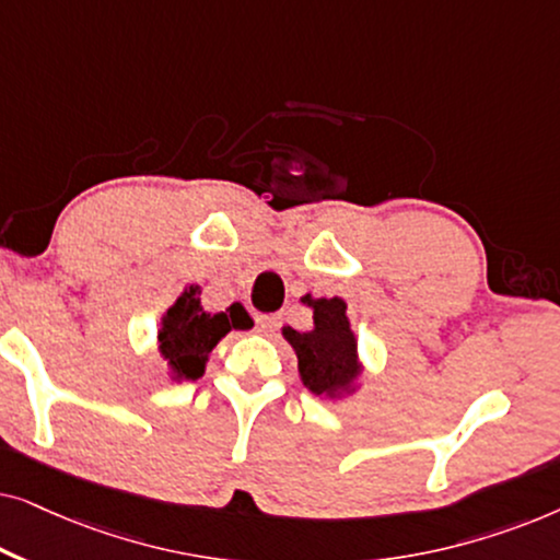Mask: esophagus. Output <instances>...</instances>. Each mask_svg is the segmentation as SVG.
Returning <instances> with one entry per match:
<instances>
[{"label": "esophagus", "mask_w": 560, "mask_h": 560, "mask_svg": "<svg viewBox=\"0 0 560 560\" xmlns=\"http://www.w3.org/2000/svg\"><path fill=\"white\" fill-rule=\"evenodd\" d=\"M280 326V316H275V313H270V316H259L257 318V331L265 334V336H272L275 331H278Z\"/></svg>", "instance_id": "1"}]
</instances>
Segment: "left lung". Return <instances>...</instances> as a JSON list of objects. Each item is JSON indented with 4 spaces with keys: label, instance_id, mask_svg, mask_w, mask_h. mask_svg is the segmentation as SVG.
Wrapping results in <instances>:
<instances>
[{
    "label": "left lung",
    "instance_id": "left-lung-1",
    "mask_svg": "<svg viewBox=\"0 0 560 560\" xmlns=\"http://www.w3.org/2000/svg\"><path fill=\"white\" fill-rule=\"evenodd\" d=\"M301 301L313 311L311 331L282 326V339L298 357V374L313 395L326 400H343L362 387L364 362L359 359V339L347 316L343 298H313Z\"/></svg>",
    "mask_w": 560,
    "mask_h": 560
}]
</instances>
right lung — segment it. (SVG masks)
Instances as JSON below:
<instances>
[{"instance_id":"1","label":"right lung","mask_w":560,"mask_h":560,"mask_svg":"<svg viewBox=\"0 0 560 560\" xmlns=\"http://www.w3.org/2000/svg\"><path fill=\"white\" fill-rule=\"evenodd\" d=\"M249 313L232 305L229 313H209L201 305V285H186L175 303L163 313L155 336L158 354L167 366L171 382L203 377L213 347L232 331L247 328Z\"/></svg>"}]
</instances>
